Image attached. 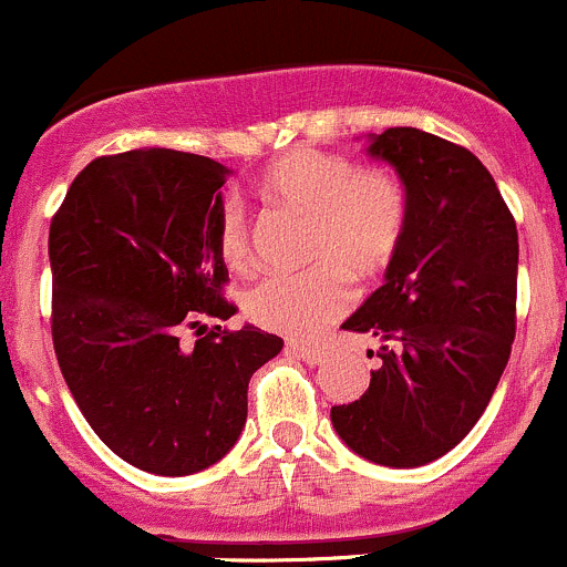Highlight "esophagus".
Returning a JSON list of instances; mask_svg holds the SVG:
<instances>
[{
  "mask_svg": "<svg viewBox=\"0 0 567 567\" xmlns=\"http://www.w3.org/2000/svg\"><path fill=\"white\" fill-rule=\"evenodd\" d=\"M290 353H293V357H299L301 362H307V364H320L326 359L323 348L305 346V342H293V346H290Z\"/></svg>",
  "mask_w": 567,
  "mask_h": 567,
  "instance_id": "esophagus-1",
  "label": "esophagus"
}]
</instances>
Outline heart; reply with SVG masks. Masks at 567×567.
I'll list each match as a JSON object with an SVG mask.
<instances>
[{
    "mask_svg": "<svg viewBox=\"0 0 567 567\" xmlns=\"http://www.w3.org/2000/svg\"><path fill=\"white\" fill-rule=\"evenodd\" d=\"M260 192L310 219L296 277H268L244 296L255 326L285 337H312L351 305V285H373L390 271L409 233V188L390 167H359L334 151H293L260 177ZM216 247L233 271L255 266L249 216L227 197L216 214Z\"/></svg>",
    "mask_w": 567,
    "mask_h": 567,
    "instance_id": "heart-1",
    "label": "heart"
}]
</instances>
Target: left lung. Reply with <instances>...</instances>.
I'll list each match as a JSON object with an SVG mask.
<instances>
[{"label":"left lung","mask_w":567,"mask_h":567,"mask_svg":"<svg viewBox=\"0 0 567 567\" xmlns=\"http://www.w3.org/2000/svg\"><path fill=\"white\" fill-rule=\"evenodd\" d=\"M370 156L409 188V233L386 282L342 323L379 337V370L331 405L342 442L381 466L442 458L483 416L516 337L518 230L477 156L420 128H386Z\"/></svg>","instance_id":"left-lung-1"}]
</instances>
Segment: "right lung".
<instances>
[{
	"instance_id": "1",
	"label": "right lung",
	"mask_w": 567,
	"mask_h": 567,
	"mask_svg": "<svg viewBox=\"0 0 567 567\" xmlns=\"http://www.w3.org/2000/svg\"><path fill=\"white\" fill-rule=\"evenodd\" d=\"M227 173L167 147L99 156L49 227L62 379L114 455L164 477L230 453L251 373L282 351V337L255 326H203L236 312L216 247ZM183 328L198 329L194 347L179 342Z\"/></svg>"
}]
</instances>
